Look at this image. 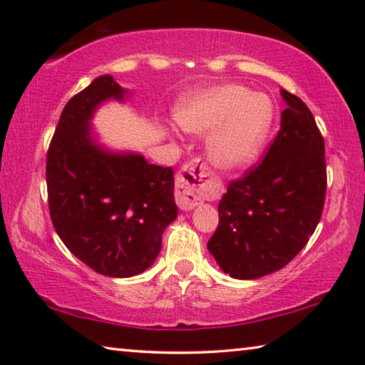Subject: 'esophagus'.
I'll return each instance as SVG.
<instances>
[{"label": "esophagus", "mask_w": 365, "mask_h": 365, "mask_svg": "<svg viewBox=\"0 0 365 365\" xmlns=\"http://www.w3.org/2000/svg\"><path fill=\"white\" fill-rule=\"evenodd\" d=\"M209 170L201 159H195L182 169L175 183V201L182 211H191L207 191Z\"/></svg>", "instance_id": "esophagus-1"}]
</instances>
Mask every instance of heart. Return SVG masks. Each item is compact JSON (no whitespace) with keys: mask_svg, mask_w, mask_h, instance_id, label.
<instances>
[{"mask_svg":"<svg viewBox=\"0 0 365 365\" xmlns=\"http://www.w3.org/2000/svg\"><path fill=\"white\" fill-rule=\"evenodd\" d=\"M274 117V103L267 95L237 83L200 91L175 108V120L185 132L209 133L207 156L224 170L243 169L259 156Z\"/></svg>","mask_w":365,"mask_h":365,"instance_id":"obj_1","label":"heart"}]
</instances>
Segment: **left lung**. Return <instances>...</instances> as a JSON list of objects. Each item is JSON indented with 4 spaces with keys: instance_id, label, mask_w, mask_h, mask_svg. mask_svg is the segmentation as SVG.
<instances>
[{
    "instance_id": "left-lung-1",
    "label": "left lung",
    "mask_w": 365,
    "mask_h": 365,
    "mask_svg": "<svg viewBox=\"0 0 365 365\" xmlns=\"http://www.w3.org/2000/svg\"><path fill=\"white\" fill-rule=\"evenodd\" d=\"M287 109L261 165L228 185L207 250L233 279L280 270L304 248L325 201V145L314 115L282 90Z\"/></svg>"
}]
</instances>
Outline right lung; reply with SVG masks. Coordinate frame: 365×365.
I'll use <instances>...</instances> for the list:
<instances>
[{
    "label": "right lung",
    "mask_w": 365,
    "mask_h": 365,
    "mask_svg": "<svg viewBox=\"0 0 365 365\" xmlns=\"http://www.w3.org/2000/svg\"><path fill=\"white\" fill-rule=\"evenodd\" d=\"M130 96L113 76L95 78L66 104L46 159L56 233L73 256L114 279L151 267L178 214L174 170L150 164L140 153L113 150L95 130L103 104Z\"/></svg>",
    "instance_id": "obj_1"
}]
</instances>
